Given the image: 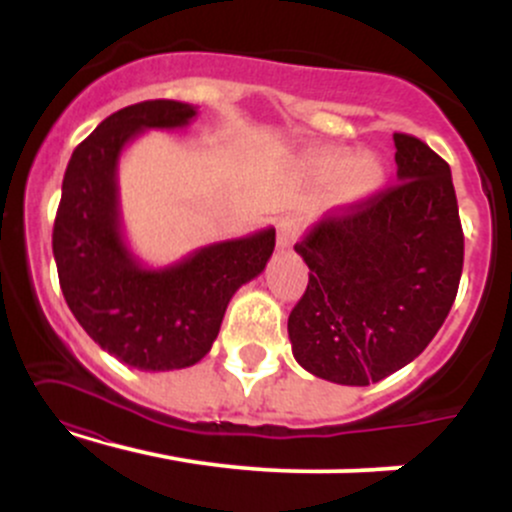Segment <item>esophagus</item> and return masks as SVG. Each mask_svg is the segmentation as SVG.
<instances>
[{"mask_svg":"<svg viewBox=\"0 0 512 512\" xmlns=\"http://www.w3.org/2000/svg\"><path fill=\"white\" fill-rule=\"evenodd\" d=\"M298 236H301V221L293 216H284L276 223V248L279 250H289Z\"/></svg>","mask_w":512,"mask_h":512,"instance_id":"esophagus-1","label":"esophagus"}]
</instances>
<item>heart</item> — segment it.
I'll return each mask as SVG.
<instances>
[{
	"label": "heart",
	"instance_id": "heart-1",
	"mask_svg": "<svg viewBox=\"0 0 512 512\" xmlns=\"http://www.w3.org/2000/svg\"><path fill=\"white\" fill-rule=\"evenodd\" d=\"M308 166L320 180L339 182L346 202H358L378 192L385 182V166L378 156L356 154L349 149H330L310 156Z\"/></svg>",
	"mask_w": 512,
	"mask_h": 512
}]
</instances>
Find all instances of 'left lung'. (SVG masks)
<instances>
[{"label": "left lung", "mask_w": 512, "mask_h": 512, "mask_svg": "<svg viewBox=\"0 0 512 512\" xmlns=\"http://www.w3.org/2000/svg\"><path fill=\"white\" fill-rule=\"evenodd\" d=\"M397 185L327 211L296 243L308 289L289 315L293 358L337 385H370L414 361L455 303L464 236L450 166L395 134Z\"/></svg>", "instance_id": "1"}]
</instances>
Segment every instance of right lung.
<instances>
[{
  "mask_svg": "<svg viewBox=\"0 0 512 512\" xmlns=\"http://www.w3.org/2000/svg\"><path fill=\"white\" fill-rule=\"evenodd\" d=\"M197 108L144 101L117 110L74 149L52 231L60 286L79 325L103 351L137 370L195 366L209 354L228 301L267 267L274 228L204 245L168 267L127 248L117 163L144 129H178Z\"/></svg>",
  "mask_w": 512,
  "mask_h": 512,
  "instance_id": "add662e5",
  "label": "right lung"
}]
</instances>
